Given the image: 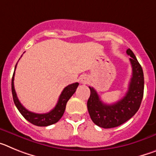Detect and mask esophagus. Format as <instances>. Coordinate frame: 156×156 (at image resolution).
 I'll list each match as a JSON object with an SVG mask.
<instances>
[{
    "label": "esophagus",
    "mask_w": 156,
    "mask_h": 156,
    "mask_svg": "<svg viewBox=\"0 0 156 156\" xmlns=\"http://www.w3.org/2000/svg\"><path fill=\"white\" fill-rule=\"evenodd\" d=\"M80 83L83 84H87L89 82V78L87 75H82L80 78Z\"/></svg>",
    "instance_id": "1"
}]
</instances>
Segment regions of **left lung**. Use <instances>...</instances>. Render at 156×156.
Returning a JSON list of instances; mask_svg holds the SVG:
<instances>
[{
	"label": "left lung",
	"instance_id": "8db88e82",
	"mask_svg": "<svg viewBox=\"0 0 156 156\" xmlns=\"http://www.w3.org/2000/svg\"><path fill=\"white\" fill-rule=\"evenodd\" d=\"M126 54L130 56L132 77L124 97L113 104H105L94 88L89 87L90 95L87 101L88 112L92 121L100 127L108 129L120 126L133 117L140 108L144 94V73L133 51L127 49Z\"/></svg>",
	"mask_w": 156,
	"mask_h": 156
}]
</instances>
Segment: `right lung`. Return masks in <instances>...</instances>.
Returning a JSON list of instances; mask_svg holds the SVG:
<instances>
[{"mask_svg": "<svg viewBox=\"0 0 156 156\" xmlns=\"http://www.w3.org/2000/svg\"><path fill=\"white\" fill-rule=\"evenodd\" d=\"M16 66L15 67V70H16ZM14 76H15V72H14L12 80V96H13L14 103L17 107L19 112L23 115L25 119L28 120L30 122H31V123H33L34 125L38 126H50V125L57 122L59 119H61L62 116L64 114L65 110H66V103L69 101V99L73 96V94L75 93L77 87L79 85L78 83H72V84L64 88V90H62V92L60 97H59L55 107L48 113L38 114L34 113V112H32L27 110L20 103L17 97V94H16L15 87H14Z\"/></svg>", "mask_w": 156, "mask_h": 156, "instance_id": "obj_1", "label": "right lung"}]
</instances>
